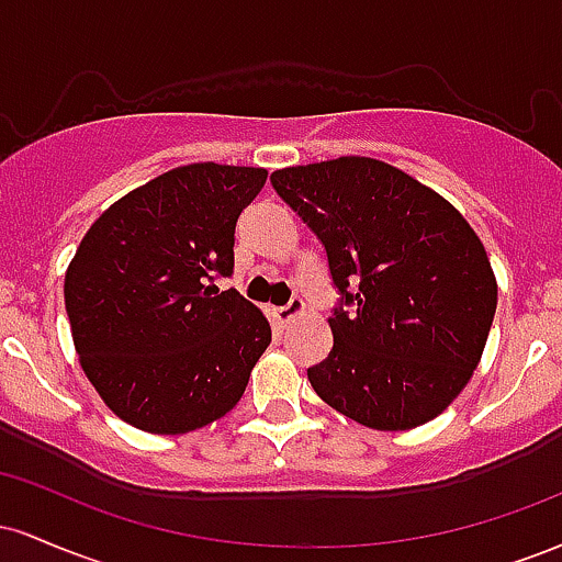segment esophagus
Segmentation results:
<instances>
[{
	"mask_svg": "<svg viewBox=\"0 0 562 562\" xmlns=\"http://www.w3.org/2000/svg\"><path fill=\"white\" fill-rule=\"evenodd\" d=\"M303 308H306V303H303V299H299V295H293V299H290V301L285 303V306H277V308H272V317H274L277 325L285 327L290 319L301 317Z\"/></svg>",
	"mask_w": 562,
	"mask_h": 562,
	"instance_id": "esophagus-1",
	"label": "esophagus"
}]
</instances>
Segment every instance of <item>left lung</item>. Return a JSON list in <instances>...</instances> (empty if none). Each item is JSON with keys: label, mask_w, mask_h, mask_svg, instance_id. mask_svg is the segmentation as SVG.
I'll return each mask as SVG.
<instances>
[{"label": "left lung", "mask_w": 562, "mask_h": 562, "mask_svg": "<svg viewBox=\"0 0 562 562\" xmlns=\"http://www.w3.org/2000/svg\"><path fill=\"white\" fill-rule=\"evenodd\" d=\"M272 187L327 250L340 303L308 383L340 415L409 430L460 396L496 312L486 248L465 216L396 166L344 156L290 166Z\"/></svg>", "instance_id": "1"}]
</instances>
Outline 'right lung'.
I'll list each match as a JSON object with an SVG mask.
<instances>
[{
	"mask_svg": "<svg viewBox=\"0 0 562 562\" xmlns=\"http://www.w3.org/2000/svg\"><path fill=\"white\" fill-rule=\"evenodd\" d=\"M267 169L190 164L115 200L66 272L83 375L121 420L190 434L240 402L272 327L216 277L235 267V224Z\"/></svg>",
	"mask_w": 562,
	"mask_h": 562,
	"instance_id": "add662e5",
	"label": "right lung"
}]
</instances>
